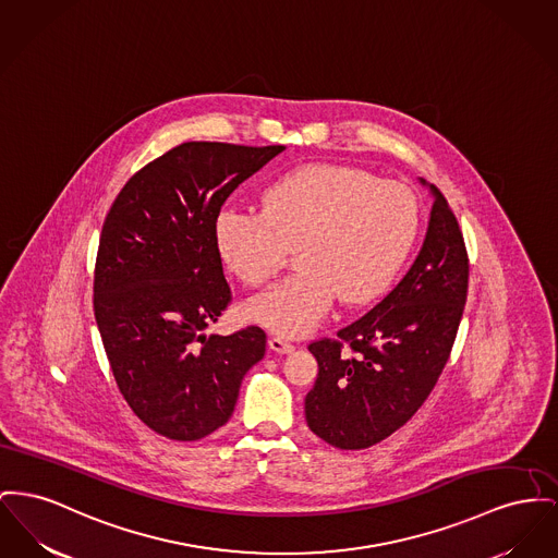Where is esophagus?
<instances>
[{
    "instance_id": "1",
    "label": "esophagus",
    "mask_w": 558,
    "mask_h": 558,
    "mask_svg": "<svg viewBox=\"0 0 558 558\" xmlns=\"http://www.w3.org/2000/svg\"><path fill=\"white\" fill-rule=\"evenodd\" d=\"M269 348L276 352V354H287V352H293V343L282 339V337H269Z\"/></svg>"
}]
</instances>
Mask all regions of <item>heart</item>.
Returning a JSON list of instances; mask_svg holds the SVG:
<instances>
[{
	"instance_id": "obj_1",
	"label": "heart",
	"mask_w": 558,
	"mask_h": 558,
	"mask_svg": "<svg viewBox=\"0 0 558 558\" xmlns=\"http://www.w3.org/2000/svg\"><path fill=\"white\" fill-rule=\"evenodd\" d=\"M420 202L361 168L307 165L262 194V213L226 206L215 219L221 259L246 287L267 284L295 246L299 271L246 303V316L280 335L318 327L335 301L366 305L384 295L420 230Z\"/></svg>"
}]
</instances>
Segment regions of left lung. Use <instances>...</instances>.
Here are the masks:
<instances>
[{
    "mask_svg": "<svg viewBox=\"0 0 558 558\" xmlns=\"http://www.w3.org/2000/svg\"><path fill=\"white\" fill-rule=\"evenodd\" d=\"M429 190L426 240L402 280L337 339L310 343L318 379L305 396V420L337 449L373 447L404 426L451 356L470 262L449 202Z\"/></svg>",
    "mask_w": 558,
    "mask_h": 558,
    "instance_id": "obj_1",
    "label": "left lung"
}]
</instances>
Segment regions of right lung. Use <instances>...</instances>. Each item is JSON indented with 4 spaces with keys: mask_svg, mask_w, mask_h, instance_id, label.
I'll return each instance as SVG.
<instances>
[{
    "mask_svg": "<svg viewBox=\"0 0 558 558\" xmlns=\"http://www.w3.org/2000/svg\"><path fill=\"white\" fill-rule=\"evenodd\" d=\"M284 151L190 141L134 172L113 199L95 263V318L134 415L170 440L228 424L265 330L206 335L231 303L215 219L231 192Z\"/></svg>",
    "mask_w": 558,
    "mask_h": 558,
    "instance_id": "1",
    "label": "right lung"
}]
</instances>
